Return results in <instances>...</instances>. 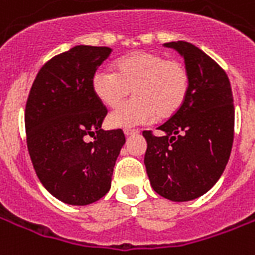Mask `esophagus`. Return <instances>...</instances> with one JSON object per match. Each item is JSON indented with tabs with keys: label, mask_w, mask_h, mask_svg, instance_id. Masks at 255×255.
<instances>
[{
	"label": "esophagus",
	"mask_w": 255,
	"mask_h": 255,
	"mask_svg": "<svg viewBox=\"0 0 255 255\" xmlns=\"http://www.w3.org/2000/svg\"><path fill=\"white\" fill-rule=\"evenodd\" d=\"M137 132H139V131H137V129H133V128H126V129H124L126 136H131V135H135V133Z\"/></svg>",
	"instance_id": "34e87169"
}]
</instances>
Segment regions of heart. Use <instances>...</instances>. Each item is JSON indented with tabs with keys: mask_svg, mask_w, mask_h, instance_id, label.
I'll use <instances>...</instances> for the list:
<instances>
[{
	"mask_svg": "<svg viewBox=\"0 0 255 255\" xmlns=\"http://www.w3.org/2000/svg\"><path fill=\"white\" fill-rule=\"evenodd\" d=\"M115 69H99L92 77L96 97L108 108H116L132 90L135 97L109 116L112 127H133L169 119L185 104L190 73L180 59L162 52L137 51L116 60Z\"/></svg>",
	"mask_w": 255,
	"mask_h": 255,
	"instance_id": "b5f03b06",
	"label": "heart"
}]
</instances>
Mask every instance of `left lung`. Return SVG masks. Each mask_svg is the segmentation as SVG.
<instances>
[{
	"label": "left lung",
	"mask_w": 255,
	"mask_h": 255,
	"mask_svg": "<svg viewBox=\"0 0 255 255\" xmlns=\"http://www.w3.org/2000/svg\"><path fill=\"white\" fill-rule=\"evenodd\" d=\"M184 56L190 89L184 107L158 129L143 131L144 165L152 189L171 201H189L208 192L223 174L234 142V99L227 74L188 41L165 43Z\"/></svg>",
	"instance_id": "left-lung-1"
}]
</instances>
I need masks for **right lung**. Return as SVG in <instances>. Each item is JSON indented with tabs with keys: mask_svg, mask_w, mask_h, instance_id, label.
Instances as JSON below:
<instances>
[{
	"mask_svg": "<svg viewBox=\"0 0 255 255\" xmlns=\"http://www.w3.org/2000/svg\"><path fill=\"white\" fill-rule=\"evenodd\" d=\"M111 52L109 47L75 46L51 58L28 94L32 165L43 186L66 204H92L108 193L126 143L123 129H101L108 109L92 88V77Z\"/></svg>",
	"mask_w": 255,
	"mask_h": 255,
	"instance_id": "add662e5",
	"label": "right lung"
}]
</instances>
